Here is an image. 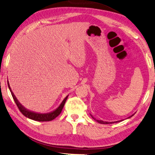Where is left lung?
I'll list each match as a JSON object with an SVG mask.
<instances>
[{
	"label": "left lung",
	"mask_w": 155,
	"mask_h": 155,
	"mask_svg": "<svg viewBox=\"0 0 155 155\" xmlns=\"http://www.w3.org/2000/svg\"><path fill=\"white\" fill-rule=\"evenodd\" d=\"M134 115V114H133ZM133 115H132L131 116H130V117H128L127 118V119H129V118H130L132 116H133ZM91 117H92L94 119V120L96 121H97L98 123H100V124H113V123H117V122H118V121H121L122 120H120V121H110V122H108V121H102V120H96V119H95L94 117H93L91 115Z\"/></svg>",
	"instance_id": "left-lung-1"
}]
</instances>
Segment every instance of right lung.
Instances as JSON below:
<instances>
[{
    "mask_svg": "<svg viewBox=\"0 0 155 155\" xmlns=\"http://www.w3.org/2000/svg\"><path fill=\"white\" fill-rule=\"evenodd\" d=\"M7 84H8V87L9 88L10 92H11V93H12V97H13V98H14V101L16 102L18 108H19L20 111L22 113V115H25L27 118L31 119V120H35V121H49L54 120L55 117H57L61 113V112H62V108H63V107H64V104L66 102V101H67V97L68 96V95H67V97H66L64 100H63L62 102H61L60 106H58L56 109H55L54 110L51 111V112L47 113H36V112H34V111H31V110H28V109L24 107V106L19 102L17 98L16 97V96H15V95L14 94V93L12 92L11 87H10V86H9V83L8 82V80H7Z\"/></svg>",
    "mask_w": 155,
    "mask_h": 155,
    "instance_id": "obj_1",
    "label": "right lung"
}]
</instances>
